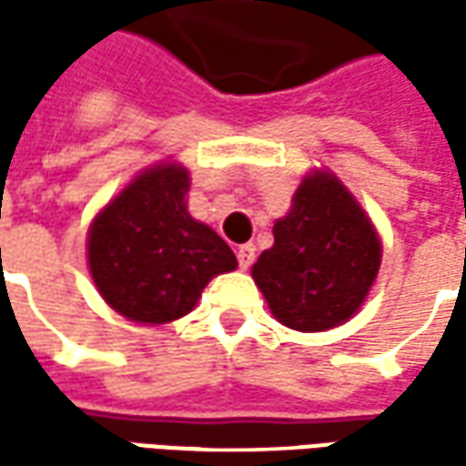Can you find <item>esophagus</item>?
I'll use <instances>...</instances> for the list:
<instances>
[{"label":"esophagus","mask_w":466,"mask_h":466,"mask_svg":"<svg viewBox=\"0 0 466 466\" xmlns=\"http://www.w3.org/2000/svg\"><path fill=\"white\" fill-rule=\"evenodd\" d=\"M254 246L251 243H243V246H238V251H236V257H238V267L241 269H248L251 267V261H254Z\"/></svg>","instance_id":"obj_1"}]
</instances>
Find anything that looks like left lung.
Masks as SVG:
<instances>
[{
  "mask_svg": "<svg viewBox=\"0 0 466 466\" xmlns=\"http://www.w3.org/2000/svg\"><path fill=\"white\" fill-rule=\"evenodd\" d=\"M272 233L251 278L279 324L327 331L358 313L381 267V238L337 176L309 173Z\"/></svg>",
  "mask_w": 466,
  "mask_h": 466,
  "instance_id": "left-lung-1",
  "label": "left lung"
}]
</instances>
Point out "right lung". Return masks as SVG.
I'll use <instances>...</instances> for the list:
<instances>
[{
  "label": "right lung",
  "instance_id": "add662e5",
  "mask_svg": "<svg viewBox=\"0 0 466 466\" xmlns=\"http://www.w3.org/2000/svg\"><path fill=\"white\" fill-rule=\"evenodd\" d=\"M191 178L178 163L142 170L96 215L87 267L103 300L137 324L187 316L207 282L238 267L230 246L188 215Z\"/></svg>",
  "mask_w": 466,
  "mask_h": 466
}]
</instances>
